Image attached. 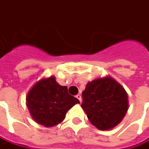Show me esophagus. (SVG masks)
Returning <instances> with one entry per match:
<instances>
[{
  "mask_svg": "<svg viewBox=\"0 0 149 149\" xmlns=\"http://www.w3.org/2000/svg\"><path fill=\"white\" fill-rule=\"evenodd\" d=\"M76 97H77V98L79 100V102H81V96L80 95V94H77V95L76 96Z\"/></svg>",
  "mask_w": 149,
  "mask_h": 149,
  "instance_id": "1",
  "label": "esophagus"
}]
</instances>
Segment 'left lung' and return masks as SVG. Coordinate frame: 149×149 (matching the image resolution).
Here are the masks:
<instances>
[{"label":"left lung","mask_w":149,"mask_h":149,"mask_svg":"<svg viewBox=\"0 0 149 149\" xmlns=\"http://www.w3.org/2000/svg\"><path fill=\"white\" fill-rule=\"evenodd\" d=\"M81 107L93 125L109 130L123 119L128 109L127 94L113 77L97 78L87 82Z\"/></svg>","instance_id":"1"}]
</instances>
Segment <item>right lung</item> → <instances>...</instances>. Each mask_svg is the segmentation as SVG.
<instances>
[{
  "label": "right lung",
  "instance_id": "right-lung-1",
  "mask_svg": "<svg viewBox=\"0 0 149 149\" xmlns=\"http://www.w3.org/2000/svg\"><path fill=\"white\" fill-rule=\"evenodd\" d=\"M77 98L68 93V87L56 81L55 77L43 78L31 88L26 96V106L31 116L44 127H53L62 123Z\"/></svg>",
  "mask_w": 149,
  "mask_h": 149
}]
</instances>
